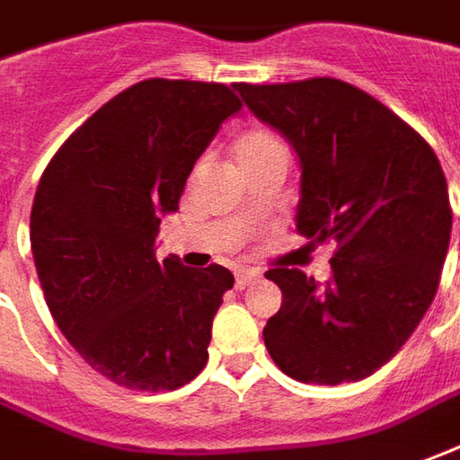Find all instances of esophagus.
<instances>
[{
	"instance_id": "1",
	"label": "esophagus",
	"mask_w": 460,
	"mask_h": 460,
	"mask_svg": "<svg viewBox=\"0 0 460 460\" xmlns=\"http://www.w3.org/2000/svg\"><path fill=\"white\" fill-rule=\"evenodd\" d=\"M255 280H261V272L258 270H237L235 272L237 290H245V288H250V285L255 283Z\"/></svg>"
}]
</instances>
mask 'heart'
I'll return each instance as SVG.
<instances>
[{"label": "heart", "mask_w": 460, "mask_h": 460, "mask_svg": "<svg viewBox=\"0 0 460 460\" xmlns=\"http://www.w3.org/2000/svg\"><path fill=\"white\" fill-rule=\"evenodd\" d=\"M275 145H280V142H278V137H272L270 132H265V129H250V132H245L243 137L237 139L235 160L255 157V155L270 150Z\"/></svg>", "instance_id": "obj_1"}]
</instances>
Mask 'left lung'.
I'll use <instances>...</instances> for the list:
<instances>
[{"instance_id":"obj_1","label":"left lung","mask_w":460,"mask_h":460,"mask_svg":"<svg viewBox=\"0 0 460 460\" xmlns=\"http://www.w3.org/2000/svg\"><path fill=\"white\" fill-rule=\"evenodd\" d=\"M300 163L296 227L335 243L325 285L272 268L283 305L262 338L275 366L300 383L368 378L403 348L438 290L451 202L429 142L348 82L235 84Z\"/></svg>"}]
</instances>
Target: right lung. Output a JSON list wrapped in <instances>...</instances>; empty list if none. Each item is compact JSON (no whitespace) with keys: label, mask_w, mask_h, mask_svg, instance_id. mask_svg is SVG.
Masks as SVG:
<instances>
[{"label":"right lung","mask_w":460,"mask_h":460,"mask_svg":"<svg viewBox=\"0 0 460 460\" xmlns=\"http://www.w3.org/2000/svg\"><path fill=\"white\" fill-rule=\"evenodd\" d=\"M235 92L145 79L100 107L47 164L30 217L31 255L52 318L97 373L132 391H175L208 363L212 318L235 278L223 265L157 262L198 157Z\"/></svg>","instance_id":"1"}]
</instances>
